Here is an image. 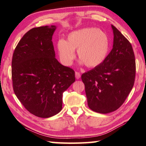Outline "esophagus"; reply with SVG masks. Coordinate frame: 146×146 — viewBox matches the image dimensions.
Here are the masks:
<instances>
[{
	"instance_id": "obj_1",
	"label": "esophagus",
	"mask_w": 146,
	"mask_h": 146,
	"mask_svg": "<svg viewBox=\"0 0 146 146\" xmlns=\"http://www.w3.org/2000/svg\"><path fill=\"white\" fill-rule=\"evenodd\" d=\"M75 76L77 79H79L80 78V74L78 72H75Z\"/></svg>"
}]
</instances>
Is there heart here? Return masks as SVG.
<instances>
[{
  "label": "heart",
  "instance_id": "1",
  "mask_svg": "<svg viewBox=\"0 0 146 146\" xmlns=\"http://www.w3.org/2000/svg\"><path fill=\"white\" fill-rule=\"evenodd\" d=\"M60 60L66 66H71L77 50L80 63L88 68L101 65L108 56L110 48L107 34L96 28L90 27L72 32L67 40L60 39L57 45Z\"/></svg>",
  "mask_w": 146,
  "mask_h": 146
}]
</instances>
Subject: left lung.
<instances>
[{
    "label": "left lung",
    "mask_w": 146,
    "mask_h": 146,
    "mask_svg": "<svg viewBox=\"0 0 146 146\" xmlns=\"http://www.w3.org/2000/svg\"><path fill=\"white\" fill-rule=\"evenodd\" d=\"M113 49L101 65L82 74L88 107L99 113H109L123 105L133 88L135 59L131 44L111 25Z\"/></svg>",
    "instance_id": "1"
}]
</instances>
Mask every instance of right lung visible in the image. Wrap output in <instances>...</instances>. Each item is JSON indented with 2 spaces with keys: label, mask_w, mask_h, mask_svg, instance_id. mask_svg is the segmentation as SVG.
Here are the masks:
<instances>
[{
  "label": "right lung",
  "mask_w": 146,
  "mask_h": 146,
  "mask_svg": "<svg viewBox=\"0 0 146 146\" xmlns=\"http://www.w3.org/2000/svg\"><path fill=\"white\" fill-rule=\"evenodd\" d=\"M55 25L27 31L15 49L12 80L15 95L35 116L48 118L62 109V94L75 81V72L55 58Z\"/></svg>",
  "instance_id": "1"
}]
</instances>
